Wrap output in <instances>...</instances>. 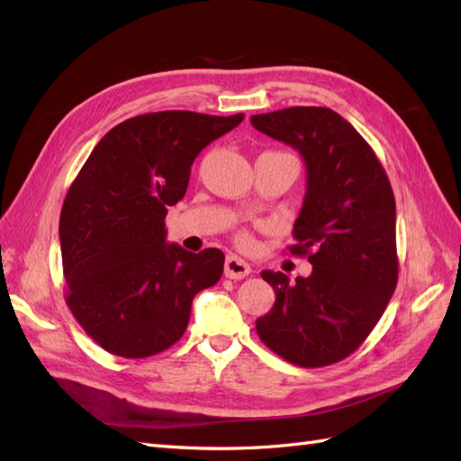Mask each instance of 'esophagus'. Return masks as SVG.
Here are the masks:
<instances>
[{
    "label": "esophagus",
    "instance_id": "1",
    "mask_svg": "<svg viewBox=\"0 0 461 461\" xmlns=\"http://www.w3.org/2000/svg\"><path fill=\"white\" fill-rule=\"evenodd\" d=\"M223 273H226L228 279H243L251 273V267L245 263L243 259L235 255H230L226 259V265H223Z\"/></svg>",
    "mask_w": 461,
    "mask_h": 461
}]
</instances>
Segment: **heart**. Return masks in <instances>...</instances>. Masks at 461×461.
I'll use <instances>...</instances> for the list:
<instances>
[{"instance_id":"heart-1","label":"heart","mask_w":461,"mask_h":461,"mask_svg":"<svg viewBox=\"0 0 461 461\" xmlns=\"http://www.w3.org/2000/svg\"><path fill=\"white\" fill-rule=\"evenodd\" d=\"M238 241H240V245H241V248H251V235L249 233H240V238H238Z\"/></svg>"}]
</instances>
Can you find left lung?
Wrapping results in <instances>:
<instances>
[{
    "label": "left lung",
    "mask_w": 461,
    "mask_h": 461,
    "mask_svg": "<svg viewBox=\"0 0 461 461\" xmlns=\"http://www.w3.org/2000/svg\"><path fill=\"white\" fill-rule=\"evenodd\" d=\"M257 131L294 147L306 163V196L294 221L312 275L288 283L263 271L275 304L257 318L263 344L301 367H326L356 351L397 288V212L371 145L330 108L296 105L251 117Z\"/></svg>",
    "instance_id": "left-lung-1"
}]
</instances>
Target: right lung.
Instances as JSON below:
<instances>
[{"label":"right lung","instance_id":"obj_1","mask_svg":"<svg viewBox=\"0 0 461 461\" xmlns=\"http://www.w3.org/2000/svg\"><path fill=\"white\" fill-rule=\"evenodd\" d=\"M243 113L135 115L94 147L64 198L59 235L67 304L95 344L141 359L175 346L202 288L223 273L220 249L167 243V206L185 198L190 167Z\"/></svg>","mask_w":461,"mask_h":461}]
</instances>
